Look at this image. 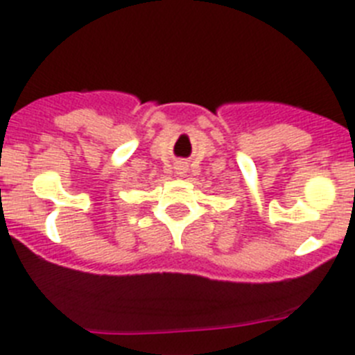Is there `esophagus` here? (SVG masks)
<instances>
[{"label": "esophagus", "instance_id": "esophagus-1", "mask_svg": "<svg viewBox=\"0 0 355 355\" xmlns=\"http://www.w3.org/2000/svg\"><path fill=\"white\" fill-rule=\"evenodd\" d=\"M181 171H183V168H181Z\"/></svg>", "mask_w": 355, "mask_h": 355}]
</instances>
